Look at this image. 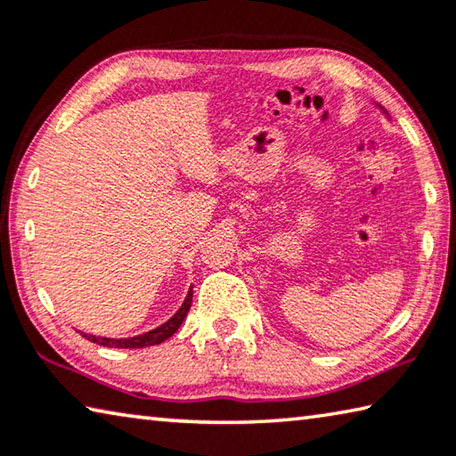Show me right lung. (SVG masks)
I'll return each instance as SVG.
<instances>
[{
    "instance_id": "obj_1",
    "label": "right lung",
    "mask_w": 456,
    "mask_h": 456,
    "mask_svg": "<svg viewBox=\"0 0 456 456\" xmlns=\"http://www.w3.org/2000/svg\"><path fill=\"white\" fill-rule=\"evenodd\" d=\"M191 302H192V288L189 289L187 297H184L183 305L179 307V312H176L171 320L165 322L163 326L154 328L151 331H146V334L141 336H134V338H120V339H114V338H100V336H88V334H82L86 339L100 346H106V348H146V346H157L160 342H165V339L171 338L176 330L181 328L183 320L187 318V314L191 310Z\"/></svg>"
}]
</instances>
